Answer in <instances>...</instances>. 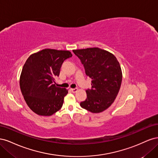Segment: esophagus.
Masks as SVG:
<instances>
[{
	"label": "esophagus",
	"mask_w": 158,
	"mask_h": 158,
	"mask_svg": "<svg viewBox=\"0 0 158 158\" xmlns=\"http://www.w3.org/2000/svg\"><path fill=\"white\" fill-rule=\"evenodd\" d=\"M70 91L72 92H73V93H75V92H76L78 91V89L77 88H71L70 89Z\"/></svg>",
	"instance_id": "esophagus-1"
}]
</instances>
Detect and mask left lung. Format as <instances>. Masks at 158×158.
I'll return each instance as SVG.
<instances>
[{
	"instance_id": "8db88e82",
	"label": "left lung",
	"mask_w": 158,
	"mask_h": 158,
	"mask_svg": "<svg viewBox=\"0 0 158 158\" xmlns=\"http://www.w3.org/2000/svg\"><path fill=\"white\" fill-rule=\"evenodd\" d=\"M83 64L85 74L92 78V88L80 106L94 113L102 112L113 103L120 89L122 71L112 53L98 47L73 50Z\"/></svg>"
}]
</instances>
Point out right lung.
I'll return each instance as SVG.
<instances>
[{
    "instance_id": "right-lung-1",
    "label": "right lung",
    "mask_w": 158,
    "mask_h": 158,
    "mask_svg": "<svg viewBox=\"0 0 158 158\" xmlns=\"http://www.w3.org/2000/svg\"><path fill=\"white\" fill-rule=\"evenodd\" d=\"M72 56L69 51L45 49L32 54L26 61L20 89L28 107L36 114L50 116L63 106L68 90L56 87L55 78L59 76L63 62Z\"/></svg>"
}]
</instances>
